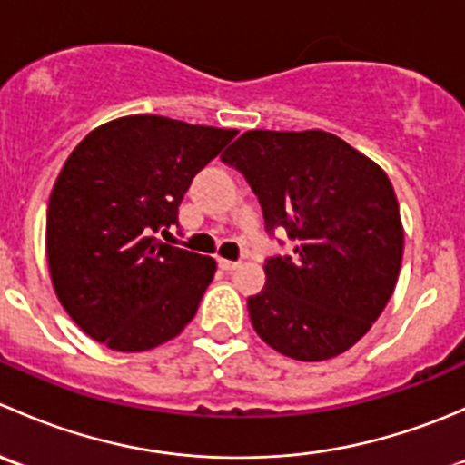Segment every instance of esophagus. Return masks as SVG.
<instances>
[{"mask_svg": "<svg viewBox=\"0 0 465 465\" xmlns=\"http://www.w3.org/2000/svg\"><path fill=\"white\" fill-rule=\"evenodd\" d=\"M218 265L223 267L224 272H233L241 267V261H229V259H218Z\"/></svg>", "mask_w": 465, "mask_h": 465, "instance_id": "esophagus-1", "label": "esophagus"}]
</instances>
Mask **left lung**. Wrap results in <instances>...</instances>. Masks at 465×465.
Returning <instances> with one entry per match:
<instances>
[{
	"label": "left lung",
	"mask_w": 465,
	"mask_h": 465,
	"mask_svg": "<svg viewBox=\"0 0 465 465\" xmlns=\"http://www.w3.org/2000/svg\"><path fill=\"white\" fill-rule=\"evenodd\" d=\"M247 177L267 232L283 227L294 259L265 262L247 299L254 331L274 351L322 362L358 344L396 288L401 209L387 173L323 130H250L223 153Z\"/></svg>",
	"instance_id": "8db88e82"
}]
</instances>
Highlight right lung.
<instances>
[{"instance_id": "right-lung-1", "label": "right lung", "mask_w": 465, "mask_h": 465, "mask_svg": "<svg viewBox=\"0 0 465 465\" xmlns=\"http://www.w3.org/2000/svg\"><path fill=\"white\" fill-rule=\"evenodd\" d=\"M236 134L130 114L72 150L46 209V261L55 297L92 340L139 353L193 320L215 261L153 233L177 224L195 173Z\"/></svg>"}]
</instances>
